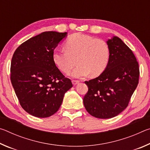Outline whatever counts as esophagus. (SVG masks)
<instances>
[{"label": "esophagus", "instance_id": "obj_1", "mask_svg": "<svg viewBox=\"0 0 150 150\" xmlns=\"http://www.w3.org/2000/svg\"><path fill=\"white\" fill-rule=\"evenodd\" d=\"M79 83V81H77V80H73V81H72V83H73V85H77Z\"/></svg>", "mask_w": 150, "mask_h": 150}]
</instances>
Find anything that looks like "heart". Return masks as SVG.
I'll use <instances>...</instances> for the list:
<instances>
[{
  "instance_id": "1",
  "label": "heart",
  "mask_w": 150,
  "mask_h": 150,
  "mask_svg": "<svg viewBox=\"0 0 150 150\" xmlns=\"http://www.w3.org/2000/svg\"><path fill=\"white\" fill-rule=\"evenodd\" d=\"M65 48L54 51L53 61L61 71L69 74L76 60L78 65L71 73L75 78L100 75L110 59V49L105 41L81 33L70 35Z\"/></svg>"
}]
</instances>
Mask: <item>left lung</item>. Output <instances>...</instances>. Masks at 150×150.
I'll list each match as a JSON object with an SVG mask.
<instances>
[{
    "instance_id": "obj_1",
    "label": "left lung",
    "mask_w": 150,
    "mask_h": 150,
    "mask_svg": "<svg viewBox=\"0 0 150 150\" xmlns=\"http://www.w3.org/2000/svg\"><path fill=\"white\" fill-rule=\"evenodd\" d=\"M106 44L110 49L108 64L98 77L85 81L88 91L83 98L88 112L104 119L115 117L128 106L139 75L135 55L122 40L112 36Z\"/></svg>"
}]
</instances>
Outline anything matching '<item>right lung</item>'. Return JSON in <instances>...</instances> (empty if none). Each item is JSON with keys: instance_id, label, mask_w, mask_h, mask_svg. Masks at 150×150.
I'll use <instances>...</instances> for the list:
<instances>
[{"instance_id": "obj_1", "label": "right lung", "mask_w": 150, "mask_h": 150, "mask_svg": "<svg viewBox=\"0 0 150 150\" xmlns=\"http://www.w3.org/2000/svg\"><path fill=\"white\" fill-rule=\"evenodd\" d=\"M67 35V32H42L20 45L12 56V87L22 107L35 117L54 115L65 93L73 87L52 57L55 47Z\"/></svg>"}]
</instances>
